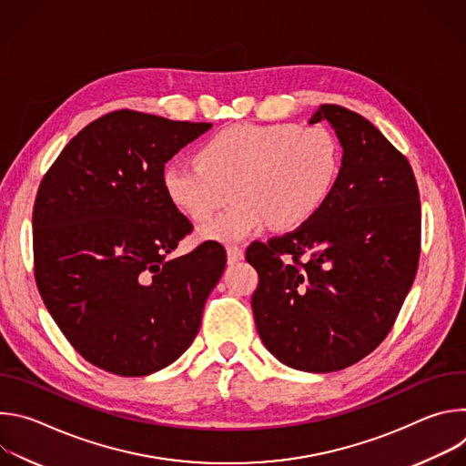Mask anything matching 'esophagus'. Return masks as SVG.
I'll return each mask as SVG.
<instances>
[{
	"label": "esophagus",
	"instance_id": "34e87169",
	"mask_svg": "<svg viewBox=\"0 0 466 466\" xmlns=\"http://www.w3.org/2000/svg\"><path fill=\"white\" fill-rule=\"evenodd\" d=\"M227 258H228V263H236V261L245 258V250L241 247H238V245H230L227 248Z\"/></svg>",
	"mask_w": 466,
	"mask_h": 466
}]
</instances>
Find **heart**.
Here are the masks:
<instances>
[{"label": "heart", "instance_id": "obj_1", "mask_svg": "<svg viewBox=\"0 0 466 466\" xmlns=\"http://www.w3.org/2000/svg\"><path fill=\"white\" fill-rule=\"evenodd\" d=\"M341 151L320 125L238 123L197 151V162L171 160L162 186L189 221H208L232 197L238 201L198 230L203 239L236 243L271 225L295 230L313 219L336 187Z\"/></svg>", "mask_w": 466, "mask_h": 466}]
</instances>
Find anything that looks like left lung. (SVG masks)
<instances>
[{"mask_svg": "<svg viewBox=\"0 0 466 466\" xmlns=\"http://www.w3.org/2000/svg\"><path fill=\"white\" fill-rule=\"evenodd\" d=\"M336 128L343 160L334 191L306 225L245 258L258 271L256 329L282 363L334 372L390 331L417 275L420 195L408 158L363 116L320 105L309 123Z\"/></svg>", "mask_w": 466, "mask_h": 466, "instance_id": "obj_1", "label": "left lung"}]
</instances>
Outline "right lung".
Here are the masks:
<instances>
[{"label": "right lung", "instance_id": "right-lung-1", "mask_svg": "<svg viewBox=\"0 0 466 466\" xmlns=\"http://www.w3.org/2000/svg\"><path fill=\"white\" fill-rule=\"evenodd\" d=\"M210 127L114 110L74 137L38 186V291L64 338L106 372H157L201 328L227 250L205 241L166 258L193 225L169 203L162 171Z\"/></svg>", "mask_w": 466, "mask_h": 466}]
</instances>
